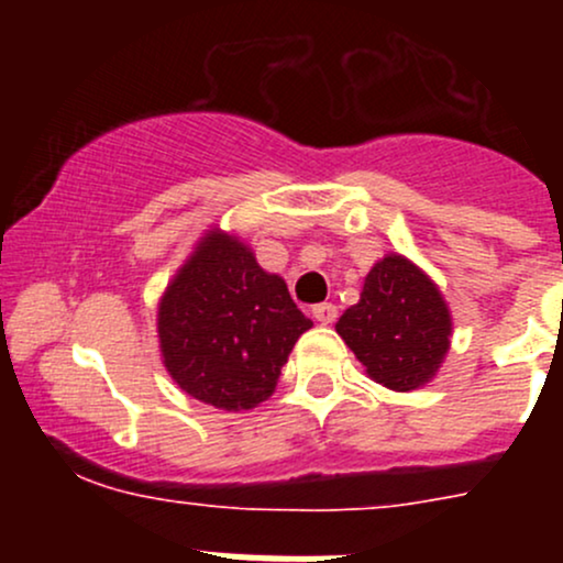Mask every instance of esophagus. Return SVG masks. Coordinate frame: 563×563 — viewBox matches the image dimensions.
<instances>
[{
    "label": "esophagus",
    "mask_w": 563,
    "mask_h": 563,
    "mask_svg": "<svg viewBox=\"0 0 563 563\" xmlns=\"http://www.w3.org/2000/svg\"><path fill=\"white\" fill-rule=\"evenodd\" d=\"M312 314L314 320L322 322V325H331V322H335V318H339V309H335V303H314L312 307Z\"/></svg>",
    "instance_id": "obj_1"
}]
</instances>
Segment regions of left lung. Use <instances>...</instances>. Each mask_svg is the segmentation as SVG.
<instances>
[{
	"label": "left lung",
	"instance_id": "left-lung-1",
	"mask_svg": "<svg viewBox=\"0 0 563 563\" xmlns=\"http://www.w3.org/2000/svg\"><path fill=\"white\" fill-rule=\"evenodd\" d=\"M335 331L376 384L412 391L437 376L450 349L452 318L437 283L399 254H386Z\"/></svg>",
	"mask_w": 563,
	"mask_h": 563
}]
</instances>
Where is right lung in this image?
Instances as JSON below:
<instances>
[{
	"label": "right lung",
	"mask_w": 563,
	"mask_h": 563,
	"mask_svg": "<svg viewBox=\"0 0 563 563\" xmlns=\"http://www.w3.org/2000/svg\"><path fill=\"white\" fill-rule=\"evenodd\" d=\"M309 328L286 280L264 273L254 251L219 228L200 238L158 303L161 357L174 384L228 412L273 397Z\"/></svg>",
	"instance_id": "right-lung-1"
}]
</instances>
